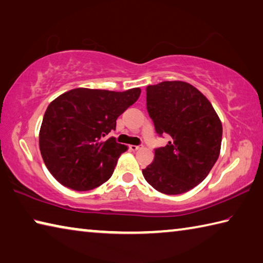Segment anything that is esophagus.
<instances>
[{
  "mask_svg": "<svg viewBox=\"0 0 263 263\" xmlns=\"http://www.w3.org/2000/svg\"><path fill=\"white\" fill-rule=\"evenodd\" d=\"M142 147H144V146H142V145H138V146L131 145V146H130V149L133 151V152H135V151H138V149H140V148H142Z\"/></svg>",
  "mask_w": 263,
  "mask_h": 263,
  "instance_id": "esophagus-1",
  "label": "esophagus"
}]
</instances>
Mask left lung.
Segmentation results:
<instances>
[{"instance_id": "left-lung-1", "label": "left lung", "mask_w": 263, "mask_h": 263, "mask_svg": "<svg viewBox=\"0 0 263 263\" xmlns=\"http://www.w3.org/2000/svg\"><path fill=\"white\" fill-rule=\"evenodd\" d=\"M146 106L164 147L142 169L145 180L166 195L186 193L201 183L220 153L222 126L210 102L183 81H164L146 88Z\"/></svg>"}]
</instances>
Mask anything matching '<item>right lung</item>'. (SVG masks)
<instances>
[{"label":"right lung","mask_w":263,"mask_h":263,"mask_svg":"<svg viewBox=\"0 0 263 263\" xmlns=\"http://www.w3.org/2000/svg\"><path fill=\"white\" fill-rule=\"evenodd\" d=\"M140 91L77 88L51 102L39 132V148L59 183L87 191L110 179L127 147L106 136L116 130L117 118L139 99Z\"/></svg>","instance_id":"right-lung-1"}]
</instances>
